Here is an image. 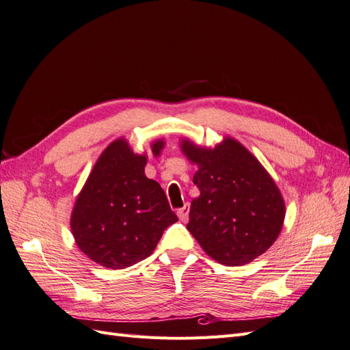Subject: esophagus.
<instances>
[{
  "label": "esophagus",
  "instance_id": "1",
  "mask_svg": "<svg viewBox=\"0 0 350 350\" xmlns=\"http://www.w3.org/2000/svg\"><path fill=\"white\" fill-rule=\"evenodd\" d=\"M176 215H178V217L181 219L183 221H187V220H188V215H189V204H185L184 207L178 208Z\"/></svg>",
  "mask_w": 350,
  "mask_h": 350
}]
</instances>
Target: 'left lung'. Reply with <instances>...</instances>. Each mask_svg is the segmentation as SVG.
Instances as JSON below:
<instances>
[{
	"mask_svg": "<svg viewBox=\"0 0 350 350\" xmlns=\"http://www.w3.org/2000/svg\"><path fill=\"white\" fill-rule=\"evenodd\" d=\"M198 165L187 229L208 256L225 266H242L266 252L279 237L284 201L266 169L241 143L225 139L215 149L183 142Z\"/></svg>",
	"mask_w": 350,
	"mask_h": 350,
	"instance_id": "1",
	"label": "left lung"
}]
</instances>
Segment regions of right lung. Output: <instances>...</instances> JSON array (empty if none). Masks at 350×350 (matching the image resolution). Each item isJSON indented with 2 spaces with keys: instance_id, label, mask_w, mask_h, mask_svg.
<instances>
[{
  "instance_id": "1",
  "label": "right lung",
  "mask_w": 350,
  "mask_h": 350,
  "mask_svg": "<svg viewBox=\"0 0 350 350\" xmlns=\"http://www.w3.org/2000/svg\"><path fill=\"white\" fill-rule=\"evenodd\" d=\"M163 142L152 147L159 154ZM146 156L125 140L111 143L94 165L71 215L79 248L108 269H125L147 258L167 226L178 220L166 194L144 175Z\"/></svg>"
}]
</instances>
